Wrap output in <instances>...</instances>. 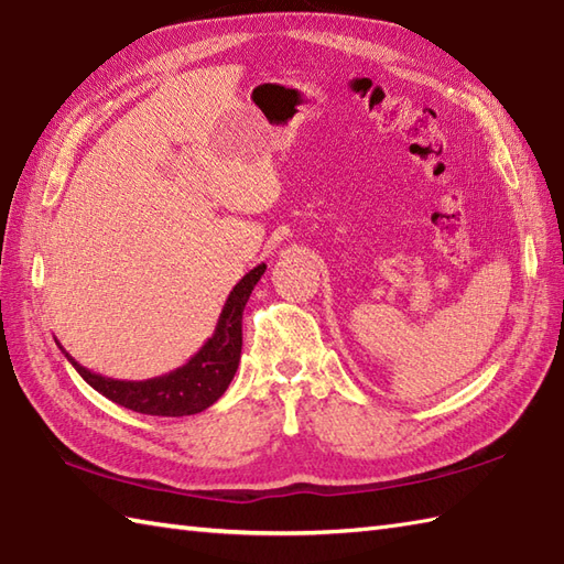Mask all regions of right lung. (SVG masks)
<instances>
[{
	"label": "right lung",
	"mask_w": 564,
	"mask_h": 564,
	"mask_svg": "<svg viewBox=\"0 0 564 564\" xmlns=\"http://www.w3.org/2000/svg\"><path fill=\"white\" fill-rule=\"evenodd\" d=\"M267 263H259L235 285L223 305L213 337L184 366L170 373L150 380H113L91 373L65 349L63 354L94 390L126 410L154 416L198 414L223 398L237 373L239 354H242V313Z\"/></svg>",
	"instance_id": "1"
}]
</instances>
